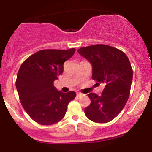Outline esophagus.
<instances>
[{
  "label": "esophagus",
  "instance_id": "esophagus-1",
  "mask_svg": "<svg viewBox=\"0 0 152 152\" xmlns=\"http://www.w3.org/2000/svg\"><path fill=\"white\" fill-rule=\"evenodd\" d=\"M76 96H77V97H78V98H80V97L84 96L85 94H81V93H77V94H76Z\"/></svg>",
  "mask_w": 152,
  "mask_h": 152
}]
</instances>
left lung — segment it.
Wrapping results in <instances>:
<instances>
[{
  "label": "left lung",
  "mask_w": 152,
  "mask_h": 152,
  "mask_svg": "<svg viewBox=\"0 0 152 152\" xmlns=\"http://www.w3.org/2000/svg\"><path fill=\"white\" fill-rule=\"evenodd\" d=\"M78 53L91 64L92 78L105 85L101 96L88 94L91 104L85 108V114L97 123L111 121L122 111L129 96L133 78L129 60L123 51L104 44L80 48Z\"/></svg>",
  "instance_id": "left-lung-1"
}]
</instances>
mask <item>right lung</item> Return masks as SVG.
<instances>
[{
  "instance_id": "1",
  "label": "right lung",
  "mask_w": 152,
  "mask_h": 152,
  "mask_svg": "<svg viewBox=\"0 0 152 152\" xmlns=\"http://www.w3.org/2000/svg\"><path fill=\"white\" fill-rule=\"evenodd\" d=\"M75 48L48 49L36 52L22 64L16 86L20 103L28 116L41 125L57 123L65 116L76 92L63 93L53 86L64 71V64L73 56Z\"/></svg>"
}]
</instances>
